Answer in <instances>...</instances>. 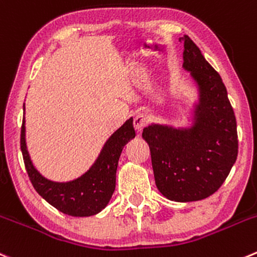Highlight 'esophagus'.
<instances>
[{"mask_svg":"<svg viewBox=\"0 0 257 257\" xmlns=\"http://www.w3.org/2000/svg\"><path fill=\"white\" fill-rule=\"evenodd\" d=\"M133 124H134V128H136L137 132H142L144 128H146L147 124H148V118H147V115H144L143 113L142 114L139 113L134 116Z\"/></svg>","mask_w":257,"mask_h":257,"instance_id":"1","label":"esophagus"}]
</instances>
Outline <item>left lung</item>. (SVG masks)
Instances as JSON below:
<instances>
[{
    "label": "left lung",
    "mask_w": 257,
    "mask_h": 257,
    "mask_svg": "<svg viewBox=\"0 0 257 257\" xmlns=\"http://www.w3.org/2000/svg\"><path fill=\"white\" fill-rule=\"evenodd\" d=\"M183 68L198 86V104L191 128L152 124L143 129L151 149L157 188L177 202L200 201L225 182L237 158L236 118L225 84L188 36Z\"/></svg>",
    "instance_id": "left-lung-1"
}]
</instances>
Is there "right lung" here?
<instances>
[{"label": "right lung", "instance_id": "1", "mask_svg": "<svg viewBox=\"0 0 257 257\" xmlns=\"http://www.w3.org/2000/svg\"><path fill=\"white\" fill-rule=\"evenodd\" d=\"M136 137L133 118L128 119L111 134L88 172L70 182H54L45 178L32 164L25 139V118L21 126V152L32 186L44 200L60 212L74 217H86L100 212L115 189L118 161L124 146Z\"/></svg>", "mask_w": 257, "mask_h": 257}]
</instances>
